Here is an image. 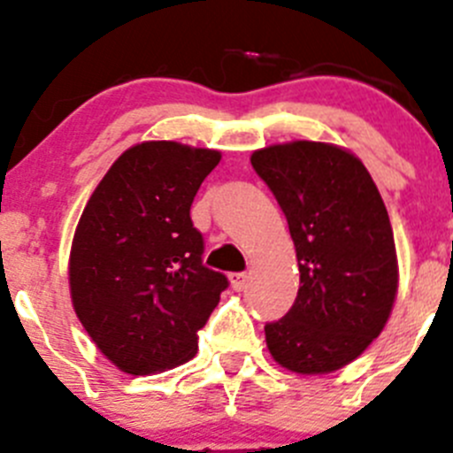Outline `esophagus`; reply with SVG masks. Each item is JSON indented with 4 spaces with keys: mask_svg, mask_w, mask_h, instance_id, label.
<instances>
[{
    "mask_svg": "<svg viewBox=\"0 0 453 453\" xmlns=\"http://www.w3.org/2000/svg\"><path fill=\"white\" fill-rule=\"evenodd\" d=\"M248 272H232L230 274V283H232V289H236V292H241V289L248 285Z\"/></svg>",
    "mask_w": 453,
    "mask_h": 453,
    "instance_id": "34e87169",
    "label": "esophagus"
}]
</instances>
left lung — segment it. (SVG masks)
<instances>
[{
	"instance_id": "left-lung-1",
	"label": "left lung",
	"mask_w": 453,
	"mask_h": 453,
	"mask_svg": "<svg viewBox=\"0 0 453 453\" xmlns=\"http://www.w3.org/2000/svg\"><path fill=\"white\" fill-rule=\"evenodd\" d=\"M288 219L301 288L288 314L265 325L267 349L298 374L348 365L383 332L398 288L392 223L365 165L320 142L252 155Z\"/></svg>"
}]
</instances>
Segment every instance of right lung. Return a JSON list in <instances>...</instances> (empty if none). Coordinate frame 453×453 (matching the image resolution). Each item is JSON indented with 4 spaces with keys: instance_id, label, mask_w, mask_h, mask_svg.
<instances>
[{
    "instance_id": "right-lung-1",
    "label": "right lung",
    "mask_w": 453,
    "mask_h": 453,
    "mask_svg": "<svg viewBox=\"0 0 453 453\" xmlns=\"http://www.w3.org/2000/svg\"><path fill=\"white\" fill-rule=\"evenodd\" d=\"M221 155L174 142L126 150L92 192L70 250V294L96 348L148 376L188 363L227 276L203 265L190 208Z\"/></svg>"
}]
</instances>
